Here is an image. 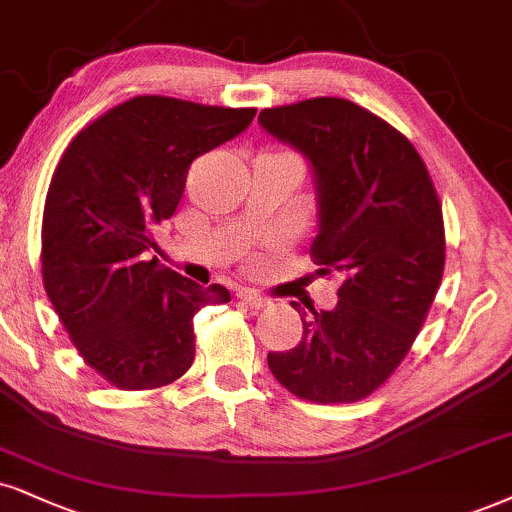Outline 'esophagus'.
<instances>
[{
    "mask_svg": "<svg viewBox=\"0 0 512 512\" xmlns=\"http://www.w3.org/2000/svg\"><path fill=\"white\" fill-rule=\"evenodd\" d=\"M237 299L239 301H244L246 306H251V308H263L268 304V299L266 296H261L256 292V289H251V287H244V289H239L237 292Z\"/></svg>",
    "mask_w": 512,
    "mask_h": 512,
    "instance_id": "34e87169",
    "label": "esophagus"
}]
</instances>
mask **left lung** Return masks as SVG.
Instances as JSON below:
<instances>
[{"label":"left lung","mask_w":512,"mask_h":512,"mask_svg":"<svg viewBox=\"0 0 512 512\" xmlns=\"http://www.w3.org/2000/svg\"><path fill=\"white\" fill-rule=\"evenodd\" d=\"M258 121L311 161L320 230L311 258L339 275L332 311H301L304 334L270 351L275 380L311 403L368 399L394 375L425 325L444 277L441 201L403 132L339 97L273 106Z\"/></svg>","instance_id":"1"}]
</instances>
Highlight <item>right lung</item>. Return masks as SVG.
Wrapping results in <instances>:
<instances>
[{"mask_svg":"<svg viewBox=\"0 0 512 512\" xmlns=\"http://www.w3.org/2000/svg\"><path fill=\"white\" fill-rule=\"evenodd\" d=\"M256 109L142 94L85 125L63 151L42 216V282L90 368L125 391L159 389L194 361V315L227 304L151 256L192 161L249 128Z\"/></svg>","mask_w":512,"mask_h":512,"instance_id":"1","label":"right lung"}]
</instances>
